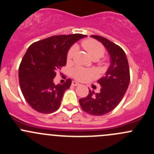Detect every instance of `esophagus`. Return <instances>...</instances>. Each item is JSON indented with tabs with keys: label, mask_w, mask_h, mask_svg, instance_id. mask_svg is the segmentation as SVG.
Instances as JSON below:
<instances>
[{
	"label": "esophagus",
	"mask_w": 154,
	"mask_h": 154,
	"mask_svg": "<svg viewBox=\"0 0 154 154\" xmlns=\"http://www.w3.org/2000/svg\"><path fill=\"white\" fill-rule=\"evenodd\" d=\"M72 85L73 86H78V85H79V83L77 82L76 81H73L72 82Z\"/></svg>",
	"instance_id": "esophagus-1"
}]
</instances>
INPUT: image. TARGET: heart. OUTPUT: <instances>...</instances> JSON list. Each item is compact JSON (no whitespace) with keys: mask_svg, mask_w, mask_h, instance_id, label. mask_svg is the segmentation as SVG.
Returning <instances> with one entry per match:
<instances>
[{"mask_svg":"<svg viewBox=\"0 0 154 154\" xmlns=\"http://www.w3.org/2000/svg\"><path fill=\"white\" fill-rule=\"evenodd\" d=\"M82 46L84 48V49L89 54V56L93 60L99 59V58L102 57L103 56V54H104V47L100 42L94 40V39H86V40H84L82 42ZM75 51V47H72L69 50L66 56L67 61H71ZM72 75L77 80L86 81V80L94 77L95 75V72L94 70L77 66L75 67L72 70Z\"/></svg>","mask_w":154,"mask_h":154,"instance_id":"1","label":"heart"}]
</instances>
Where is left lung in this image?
I'll list each match as a JSON object with an SVG mask.
<instances>
[{
	"mask_svg": "<svg viewBox=\"0 0 154 154\" xmlns=\"http://www.w3.org/2000/svg\"><path fill=\"white\" fill-rule=\"evenodd\" d=\"M91 37L101 42L110 57V65L97 82L101 88L99 93L89 90L86 97L79 100L85 112L94 116L108 113L116 107L128 89L130 82L128 62L123 50L108 39L99 35Z\"/></svg>",
	"mask_w": 154,
	"mask_h": 154,
	"instance_id": "obj_1",
	"label": "left lung"
}]
</instances>
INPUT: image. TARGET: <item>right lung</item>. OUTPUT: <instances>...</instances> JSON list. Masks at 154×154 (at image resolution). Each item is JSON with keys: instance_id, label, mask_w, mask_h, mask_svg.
<instances>
[{"instance_id": "1", "label": "right lung", "mask_w": 154, "mask_h": 154, "mask_svg": "<svg viewBox=\"0 0 154 154\" xmlns=\"http://www.w3.org/2000/svg\"><path fill=\"white\" fill-rule=\"evenodd\" d=\"M86 35L81 34L55 35L29 46L19 68L22 93L29 105L42 113H51L59 109L64 92L69 88L71 79L55 85L57 70L66 64L72 45Z\"/></svg>"}]
</instances>
